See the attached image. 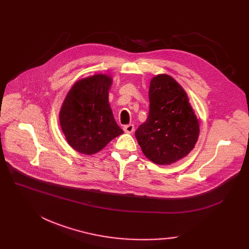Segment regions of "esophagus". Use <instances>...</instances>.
<instances>
[{"instance_id": "esophagus-1", "label": "esophagus", "mask_w": 249, "mask_h": 249, "mask_svg": "<svg viewBox=\"0 0 249 249\" xmlns=\"http://www.w3.org/2000/svg\"><path fill=\"white\" fill-rule=\"evenodd\" d=\"M124 131L126 133H132L134 131V125L133 124H128V125H125L124 126Z\"/></svg>"}]
</instances>
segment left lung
Returning <instances> with one entry per match:
<instances>
[{"label": "left lung", "mask_w": 249, "mask_h": 249, "mask_svg": "<svg viewBox=\"0 0 249 249\" xmlns=\"http://www.w3.org/2000/svg\"><path fill=\"white\" fill-rule=\"evenodd\" d=\"M149 114L135 132L142 152L152 162L172 164L195 147L200 123L186 90L168 74H158L149 85Z\"/></svg>", "instance_id": "left-lung-1"}]
</instances>
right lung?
I'll use <instances>...</instances> for the list:
<instances>
[{"mask_svg": "<svg viewBox=\"0 0 249 249\" xmlns=\"http://www.w3.org/2000/svg\"><path fill=\"white\" fill-rule=\"evenodd\" d=\"M113 80L97 73L73 84L59 112V123L71 147L82 154H95L123 133L109 104Z\"/></svg>", "mask_w": 249, "mask_h": 249, "instance_id": "add662e5", "label": "right lung"}]
</instances>
